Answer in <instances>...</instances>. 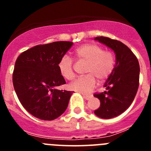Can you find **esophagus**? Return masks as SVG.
<instances>
[{
	"instance_id": "obj_1",
	"label": "esophagus",
	"mask_w": 151,
	"mask_h": 151,
	"mask_svg": "<svg viewBox=\"0 0 151 151\" xmlns=\"http://www.w3.org/2000/svg\"><path fill=\"white\" fill-rule=\"evenodd\" d=\"M83 95V97H85V99L87 100V101H88V100H90L91 98L92 97V95H86V94H82Z\"/></svg>"
}]
</instances>
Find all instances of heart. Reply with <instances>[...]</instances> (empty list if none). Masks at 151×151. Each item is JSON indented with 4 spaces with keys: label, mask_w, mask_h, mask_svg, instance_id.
Listing matches in <instances>:
<instances>
[{
    "label": "heart",
    "mask_w": 151,
    "mask_h": 151,
    "mask_svg": "<svg viewBox=\"0 0 151 151\" xmlns=\"http://www.w3.org/2000/svg\"><path fill=\"white\" fill-rule=\"evenodd\" d=\"M74 55L77 60L87 62L85 73L87 75L78 77L69 85L75 91L89 94L95 87L96 79L100 81L106 79L111 75L115 66V56L110 51L104 50L102 47L96 44H85L75 50ZM58 69L64 78L72 80L75 77L73 60L64 55L58 63Z\"/></svg>",
    "instance_id": "1"
}]
</instances>
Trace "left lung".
<instances>
[{
	"instance_id": "left-lung-1",
	"label": "left lung",
	"mask_w": 151,
	"mask_h": 151,
	"mask_svg": "<svg viewBox=\"0 0 151 151\" xmlns=\"http://www.w3.org/2000/svg\"><path fill=\"white\" fill-rule=\"evenodd\" d=\"M94 40L111 49L116 57L113 71L104 85L106 91L94 95L101 101L94 114L108 119L120 115L134 101L139 85L140 66L135 55L121 41L103 36Z\"/></svg>"
}]
</instances>
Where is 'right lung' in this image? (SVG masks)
<instances>
[{"label":"right lung","instance_id":"1","mask_svg":"<svg viewBox=\"0 0 151 151\" xmlns=\"http://www.w3.org/2000/svg\"><path fill=\"white\" fill-rule=\"evenodd\" d=\"M73 45L71 41H55L37 45L17 59L13 87L23 107L36 118L54 120L67 108L73 91L56 88L66 84L57 65Z\"/></svg>","mask_w":151,"mask_h":151}]
</instances>
